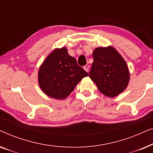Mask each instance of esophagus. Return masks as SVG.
<instances>
[{"label": "esophagus", "mask_w": 153, "mask_h": 153, "mask_svg": "<svg viewBox=\"0 0 153 153\" xmlns=\"http://www.w3.org/2000/svg\"><path fill=\"white\" fill-rule=\"evenodd\" d=\"M83 69H84V70L86 71L87 72H88V70H89V65H85L83 67Z\"/></svg>", "instance_id": "1"}]
</instances>
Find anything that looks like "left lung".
<instances>
[{"instance_id": "left-lung-1", "label": "left lung", "mask_w": 153, "mask_h": 153, "mask_svg": "<svg viewBox=\"0 0 153 153\" xmlns=\"http://www.w3.org/2000/svg\"><path fill=\"white\" fill-rule=\"evenodd\" d=\"M89 76L104 95L114 97L126 88L129 72L126 62L112 47H97L93 53Z\"/></svg>"}]
</instances>
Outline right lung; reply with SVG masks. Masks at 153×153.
Listing matches in <instances>:
<instances>
[{
	"instance_id": "obj_1",
	"label": "right lung",
	"mask_w": 153,
	"mask_h": 153,
	"mask_svg": "<svg viewBox=\"0 0 153 153\" xmlns=\"http://www.w3.org/2000/svg\"><path fill=\"white\" fill-rule=\"evenodd\" d=\"M88 73L68 54L65 47L56 49L47 56L38 72L42 91L49 97L64 100Z\"/></svg>"
}]
</instances>
